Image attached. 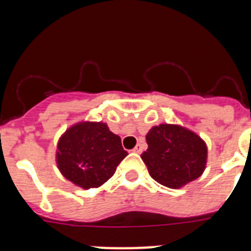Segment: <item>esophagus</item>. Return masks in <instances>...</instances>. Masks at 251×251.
Instances as JSON below:
<instances>
[{"mask_svg":"<svg viewBox=\"0 0 251 251\" xmlns=\"http://www.w3.org/2000/svg\"><path fill=\"white\" fill-rule=\"evenodd\" d=\"M142 150H143V146H142L141 143H138V145H137L136 147L133 148V152H134V153H141Z\"/></svg>","mask_w":251,"mask_h":251,"instance_id":"1","label":"esophagus"}]
</instances>
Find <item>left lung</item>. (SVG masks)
<instances>
[{
  "mask_svg": "<svg viewBox=\"0 0 251 251\" xmlns=\"http://www.w3.org/2000/svg\"><path fill=\"white\" fill-rule=\"evenodd\" d=\"M141 154L151 177L170 188H181L203 174L207 146L196 133L177 124H159L146 136Z\"/></svg>",
  "mask_w": 251,
  "mask_h": 251,
  "instance_id": "left-lung-1",
  "label": "left lung"
}]
</instances>
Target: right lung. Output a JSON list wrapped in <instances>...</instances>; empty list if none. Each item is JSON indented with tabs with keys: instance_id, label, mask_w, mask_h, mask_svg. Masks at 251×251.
<instances>
[{
	"instance_id": "1",
	"label": "right lung",
	"mask_w": 251,
	"mask_h": 251,
	"mask_svg": "<svg viewBox=\"0 0 251 251\" xmlns=\"http://www.w3.org/2000/svg\"><path fill=\"white\" fill-rule=\"evenodd\" d=\"M127 154L106 123L79 122L60 137L56 163L66 179L88 190L106 182Z\"/></svg>"
}]
</instances>
